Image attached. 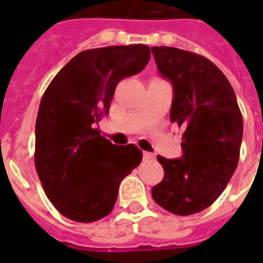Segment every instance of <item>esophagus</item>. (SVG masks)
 <instances>
[{"instance_id":"esophagus-1","label":"esophagus","mask_w":263,"mask_h":263,"mask_svg":"<svg viewBox=\"0 0 263 263\" xmlns=\"http://www.w3.org/2000/svg\"><path fill=\"white\" fill-rule=\"evenodd\" d=\"M154 158H155V155L152 154V153L143 152V159H145V160H153Z\"/></svg>"}]
</instances>
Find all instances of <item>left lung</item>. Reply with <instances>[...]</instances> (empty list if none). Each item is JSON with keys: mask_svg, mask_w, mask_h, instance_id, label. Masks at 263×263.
<instances>
[{"mask_svg": "<svg viewBox=\"0 0 263 263\" xmlns=\"http://www.w3.org/2000/svg\"><path fill=\"white\" fill-rule=\"evenodd\" d=\"M152 52L174 87L170 120L183 129L182 158L157 157L164 178L153 199L174 215H194L215 203L236 171L242 115L231 83L210 59L163 46Z\"/></svg>", "mask_w": 263, "mask_h": 263, "instance_id": "8db88e82", "label": "left lung"}]
</instances>
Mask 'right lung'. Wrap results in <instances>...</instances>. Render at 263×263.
<instances>
[{"instance_id": "1", "label": "right lung", "mask_w": 263, "mask_h": 263, "mask_svg": "<svg viewBox=\"0 0 263 263\" xmlns=\"http://www.w3.org/2000/svg\"><path fill=\"white\" fill-rule=\"evenodd\" d=\"M150 60L145 45L83 51L52 79L35 124V168L48 200L69 220L93 222L111 212L121 180L142 160L136 145L117 146L95 129L117 84Z\"/></svg>"}]
</instances>
